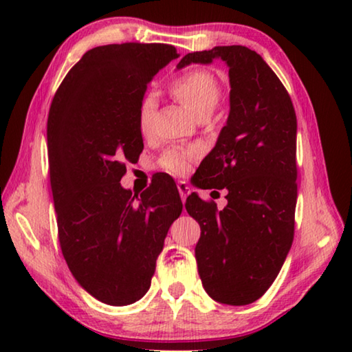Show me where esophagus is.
Masks as SVG:
<instances>
[{"label":"esophagus","instance_id":"esophagus-1","mask_svg":"<svg viewBox=\"0 0 352 352\" xmlns=\"http://www.w3.org/2000/svg\"><path fill=\"white\" fill-rule=\"evenodd\" d=\"M177 188H178V192H180L182 200L184 201V200H186L188 195H189V192H190V186H189V184H188L186 182L180 180V182L177 183Z\"/></svg>","mask_w":352,"mask_h":352}]
</instances>
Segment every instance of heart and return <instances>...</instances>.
Returning <instances> with one entry per match:
<instances>
[{
  "mask_svg": "<svg viewBox=\"0 0 352 352\" xmlns=\"http://www.w3.org/2000/svg\"><path fill=\"white\" fill-rule=\"evenodd\" d=\"M170 93L174 94L194 116H204L211 113L219 104L220 83L217 77L211 71L204 68L189 69L170 83ZM153 96H146L142 99L138 111V126L141 133H147L151 130L152 115H153ZM200 151L197 147H172L163 152L160 157V168L175 175H183L192 168L195 160L199 158Z\"/></svg>",
  "mask_w": 352,
  "mask_h": 352,
  "instance_id": "1",
  "label": "heart"
}]
</instances>
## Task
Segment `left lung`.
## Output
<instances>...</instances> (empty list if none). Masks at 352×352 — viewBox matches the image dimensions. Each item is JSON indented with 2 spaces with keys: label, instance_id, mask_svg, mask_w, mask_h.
I'll return each instance as SVG.
<instances>
[{
  "label": "left lung",
  "instance_id": "1",
  "mask_svg": "<svg viewBox=\"0 0 352 352\" xmlns=\"http://www.w3.org/2000/svg\"><path fill=\"white\" fill-rule=\"evenodd\" d=\"M222 58L230 67V115L197 172L199 186L226 189V205L190 194L186 211L200 225L195 245L206 294L245 306L269 290L294 242L296 115L278 76L245 46L189 52L177 68Z\"/></svg>",
  "mask_w": 352,
  "mask_h": 352
}]
</instances>
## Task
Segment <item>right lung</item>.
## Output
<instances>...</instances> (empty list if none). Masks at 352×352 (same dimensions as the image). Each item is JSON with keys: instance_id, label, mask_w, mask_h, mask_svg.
I'll use <instances>...</instances> for the list:
<instances>
[{"instance_id": "add662e5", "label": "right lung", "mask_w": 352, "mask_h": 352, "mask_svg": "<svg viewBox=\"0 0 352 352\" xmlns=\"http://www.w3.org/2000/svg\"><path fill=\"white\" fill-rule=\"evenodd\" d=\"M164 43L105 45L65 76L47 115V155L58 242L73 276L110 306L141 300L183 204L158 177L140 197L121 186L142 152L140 105L147 83L177 58Z\"/></svg>"}]
</instances>
